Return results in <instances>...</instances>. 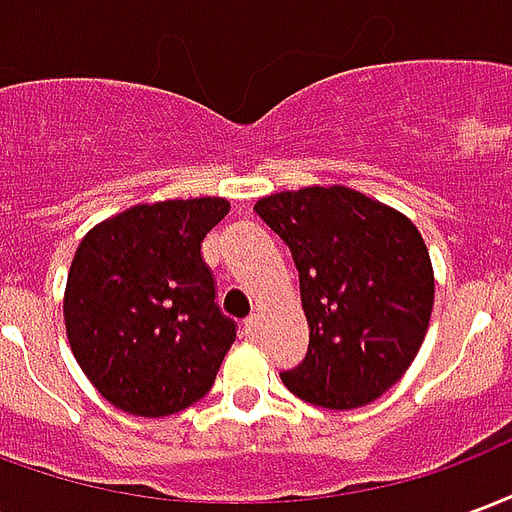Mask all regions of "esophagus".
Returning <instances> with one entry per match:
<instances>
[{
    "label": "esophagus",
    "mask_w": 512,
    "mask_h": 512,
    "mask_svg": "<svg viewBox=\"0 0 512 512\" xmlns=\"http://www.w3.org/2000/svg\"><path fill=\"white\" fill-rule=\"evenodd\" d=\"M244 332L246 337H252V340H255L257 334H260V315H249V318H246Z\"/></svg>",
    "instance_id": "obj_1"
}]
</instances>
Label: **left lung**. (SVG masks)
Here are the masks:
<instances>
[{
    "label": "left lung",
    "mask_w": 512,
    "mask_h": 512,
    "mask_svg": "<svg viewBox=\"0 0 512 512\" xmlns=\"http://www.w3.org/2000/svg\"><path fill=\"white\" fill-rule=\"evenodd\" d=\"M257 216L299 268L310 351L282 384L312 406L348 411L395 386L425 340L433 266L414 222L345 186L268 194Z\"/></svg>",
    "instance_id": "obj_1"
}]
</instances>
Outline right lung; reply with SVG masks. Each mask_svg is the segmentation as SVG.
Listing matches in <instances>:
<instances>
[{
  "mask_svg": "<svg viewBox=\"0 0 512 512\" xmlns=\"http://www.w3.org/2000/svg\"><path fill=\"white\" fill-rule=\"evenodd\" d=\"M222 197L134 205L84 235L65 285V332L84 376L120 411L167 417L208 395L235 321L216 304L202 241Z\"/></svg>",
  "mask_w": 512,
  "mask_h": 512,
  "instance_id": "right-lung-1",
  "label": "right lung"
}]
</instances>
